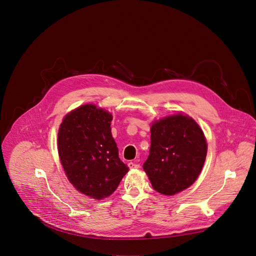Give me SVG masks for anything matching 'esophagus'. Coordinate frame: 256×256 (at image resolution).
Segmentation results:
<instances>
[{"mask_svg": "<svg viewBox=\"0 0 256 256\" xmlns=\"http://www.w3.org/2000/svg\"><path fill=\"white\" fill-rule=\"evenodd\" d=\"M128 167H130V169H137V168L140 167V165L137 164L136 162H130Z\"/></svg>", "mask_w": 256, "mask_h": 256, "instance_id": "esophagus-1", "label": "esophagus"}]
</instances>
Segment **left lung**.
<instances>
[{
	"instance_id": "1",
	"label": "left lung",
	"mask_w": 256,
	"mask_h": 256,
	"mask_svg": "<svg viewBox=\"0 0 256 256\" xmlns=\"http://www.w3.org/2000/svg\"><path fill=\"white\" fill-rule=\"evenodd\" d=\"M150 132V156L143 169L154 189L174 195L189 188L206 160L204 132L191 117L178 114L156 121Z\"/></svg>"
}]
</instances>
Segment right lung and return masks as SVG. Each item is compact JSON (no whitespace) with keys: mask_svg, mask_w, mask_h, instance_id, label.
I'll use <instances>...</instances> for the list:
<instances>
[{"mask_svg":"<svg viewBox=\"0 0 256 256\" xmlns=\"http://www.w3.org/2000/svg\"><path fill=\"white\" fill-rule=\"evenodd\" d=\"M112 115L94 104L67 114L58 132V152L70 182L94 199L110 196L128 171L111 132Z\"/></svg>","mask_w":256,"mask_h":256,"instance_id":"1","label":"right lung"}]
</instances>
